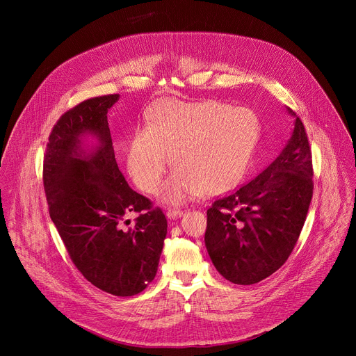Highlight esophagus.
I'll return each mask as SVG.
<instances>
[{
    "label": "esophagus",
    "mask_w": 356,
    "mask_h": 356,
    "mask_svg": "<svg viewBox=\"0 0 356 356\" xmlns=\"http://www.w3.org/2000/svg\"><path fill=\"white\" fill-rule=\"evenodd\" d=\"M166 216H168V218H169V220H176V218H179V217H181V216H183V211H181V210L170 209V210H168V211H166Z\"/></svg>",
    "instance_id": "esophagus-1"
}]
</instances>
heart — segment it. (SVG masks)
I'll return each mask as SVG.
<instances>
[{"instance_id": "b5f03b06", "label": "heart", "mask_w": 356, "mask_h": 356, "mask_svg": "<svg viewBox=\"0 0 356 356\" xmlns=\"http://www.w3.org/2000/svg\"><path fill=\"white\" fill-rule=\"evenodd\" d=\"M258 115L246 107L220 101H166L147 117L127 152V168L135 184L155 194L169 166L162 200L179 206L200 193L214 195L234 186L245 173L259 139Z\"/></svg>"}]
</instances>
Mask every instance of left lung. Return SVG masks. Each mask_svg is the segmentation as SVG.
Here are the masks:
<instances>
[{
	"mask_svg": "<svg viewBox=\"0 0 356 356\" xmlns=\"http://www.w3.org/2000/svg\"><path fill=\"white\" fill-rule=\"evenodd\" d=\"M277 158L252 181L207 210L206 248L235 284L258 283L290 257L313 197L312 150L300 118Z\"/></svg>",
	"mask_w": 356,
	"mask_h": 356,
	"instance_id": "left-lung-1",
	"label": "left lung"
}]
</instances>
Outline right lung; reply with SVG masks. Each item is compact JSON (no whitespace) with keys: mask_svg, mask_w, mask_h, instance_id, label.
<instances>
[{"mask_svg":"<svg viewBox=\"0 0 356 356\" xmlns=\"http://www.w3.org/2000/svg\"><path fill=\"white\" fill-rule=\"evenodd\" d=\"M118 99L120 94L90 98L60 117L49 136L43 186L76 268L95 287L129 297L155 279L168 221L118 169L107 118ZM129 212L143 214L125 232L120 222Z\"/></svg>","mask_w":356,"mask_h":356,"instance_id":"add662e5","label":"right lung"}]
</instances>
